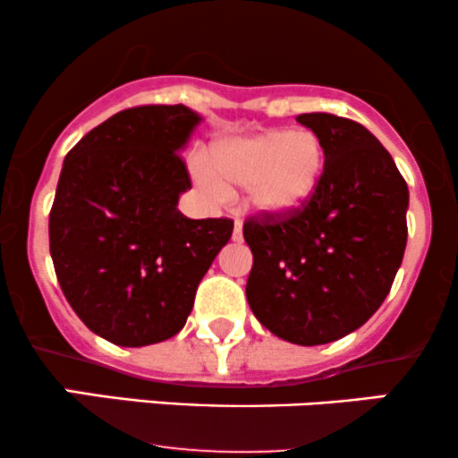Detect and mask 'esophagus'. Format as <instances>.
Returning <instances> with one entry per match:
<instances>
[{"instance_id":"esophagus-1","label":"esophagus","mask_w":458,"mask_h":458,"mask_svg":"<svg viewBox=\"0 0 458 458\" xmlns=\"http://www.w3.org/2000/svg\"><path fill=\"white\" fill-rule=\"evenodd\" d=\"M233 239H234V241H241V239H243V222H241V219H236V222H234V233H233Z\"/></svg>"}]
</instances>
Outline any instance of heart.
<instances>
[{"label":"heart","instance_id":"1","mask_svg":"<svg viewBox=\"0 0 458 458\" xmlns=\"http://www.w3.org/2000/svg\"><path fill=\"white\" fill-rule=\"evenodd\" d=\"M325 146L312 131L269 129L224 138L208 150V165L193 163V176L213 196L245 189L254 213L284 217L301 211L323 181Z\"/></svg>","mask_w":458,"mask_h":458}]
</instances>
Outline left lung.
I'll list each match as a JSON object with an SVG mask.
<instances>
[{
	"mask_svg": "<svg viewBox=\"0 0 458 458\" xmlns=\"http://www.w3.org/2000/svg\"><path fill=\"white\" fill-rule=\"evenodd\" d=\"M297 123L323 141V181L301 211L247 219L245 295L271 334L314 346L360 329L387 297L407 245L409 189L360 123L334 114Z\"/></svg>",
	"mask_w": 458,
	"mask_h": 458,
	"instance_id": "1",
	"label": "left lung"
}]
</instances>
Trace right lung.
Instances as JSON below:
<instances>
[{
    "mask_svg": "<svg viewBox=\"0 0 458 458\" xmlns=\"http://www.w3.org/2000/svg\"><path fill=\"white\" fill-rule=\"evenodd\" d=\"M202 115L185 105L118 112L66 155L49 215V250L66 301L118 346L185 327L198 284L233 236V219H189L178 152Z\"/></svg>",
    "mask_w": 458,
    "mask_h": 458,
    "instance_id": "1",
    "label": "right lung"
}]
</instances>
